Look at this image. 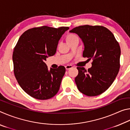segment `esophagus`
Returning <instances> with one entry per match:
<instances>
[{"label": "esophagus", "instance_id": "1", "mask_svg": "<svg viewBox=\"0 0 130 130\" xmlns=\"http://www.w3.org/2000/svg\"><path fill=\"white\" fill-rule=\"evenodd\" d=\"M73 68V67H72V65H68L67 66H65V68H66V69H67V70H69L70 69H71V68Z\"/></svg>", "mask_w": 130, "mask_h": 130}]
</instances>
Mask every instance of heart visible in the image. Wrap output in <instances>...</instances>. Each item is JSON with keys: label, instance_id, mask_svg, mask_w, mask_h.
<instances>
[{"label": "heart", "instance_id": "obj_1", "mask_svg": "<svg viewBox=\"0 0 130 130\" xmlns=\"http://www.w3.org/2000/svg\"><path fill=\"white\" fill-rule=\"evenodd\" d=\"M78 39H79L77 36L72 33L68 34L66 36V41H67L68 45L75 41H78Z\"/></svg>", "mask_w": 130, "mask_h": 130}]
</instances>
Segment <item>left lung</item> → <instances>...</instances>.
Returning a JSON list of instances; mask_svg holds the SVG:
<instances>
[{"label":"left lung","instance_id":"left-lung-1","mask_svg":"<svg viewBox=\"0 0 130 130\" xmlns=\"http://www.w3.org/2000/svg\"><path fill=\"white\" fill-rule=\"evenodd\" d=\"M78 35L84 45L83 57L92 58L88 70L77 67L75 82L79 91L88 96L103 93L109 88L120 68V47L111 31L102 26L83 25L70 30Z\"/></svg>","mask_w":130,"mask_h":130}]
</instances>
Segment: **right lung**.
Here are the masks:
<instances>
[{
    "mask_svg": "<svg viewBox=\"0 0 130 130\" xmlns=\"http://www.w3.org/2000/svg\"><path fill=\"white\" fill-rule=\"evenodd\" d=\"M68 27L43 26L26 31L19 38L12 54L14 73L19 85L28 95L47 100L58 92L65 68L48 70L46 58L56 52L58 41Z\"/></svg>",
    "mask_w": 130,
    "mask_h": 130,
    "instance_id": "1",
    "label": "right lung"
}]
</instances>
